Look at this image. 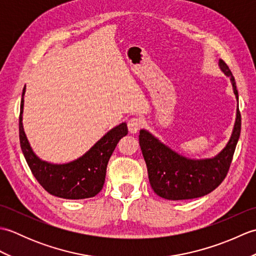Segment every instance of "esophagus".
Instances as JSON below:
<instances>
[{
    "instance_id": "34e87169",
    "label": "esophagus",
    "mask_w": 256,
    "mask_h": 256,
    "mask_svg": "<svg viewBox=\"0 0 256 256\" xmlns=\"http://www.w3.org/2000/svg\"><path fill=\"white\" fill-rule=\"evenodd\" d=\"M142 125H143V120L140 118H132L128 122V131L131 133H136L138 130L142 128Z\"/></svg>"
}]
</instances>
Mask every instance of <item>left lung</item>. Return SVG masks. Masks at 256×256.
<instances>
[{
    "label": "left lung",
    "instance_id": "1",
    "mask_svg": "<svg viewBox=\"0 0 256 256\" xmlns=\"http://www.w3.org/2000/svg\"><path fill=\"white\" fill-rule=\"evenodd\" d=\"M220 68L230 77L238 99L236 80L229 66L220 59ZM241 133V113L238 108L229 143L214 158L189 160L172 150L145 130L140 131V146L148 166V179L156 194L168 200L199 198L210 194L224 180Z\"/></svg>",
    "mask_w": 256,
    "mask_h": 256
}]
</instances>
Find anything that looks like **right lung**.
<instances>
[{"instance_id":"right-lung-1","label":"right lung","mask_w":256,"mask_h":256,"mask_svg":"<svg viewBox=\"0 0 256 256\" xmlns=\"http://www.w3.org/2000/svg\"><path fill=\"white\" fill-rule=\"evenodd\" d=\"M23 89L20 112V143L32 175L47 192L64 199H86L99 194L106 180L108 160L118 140L128 134L126 123H122L108 132L89 152L72 162L54 165L42 162L32 150L24 133L22 113L24 106Z\"/></svg>"}]
</instances>
